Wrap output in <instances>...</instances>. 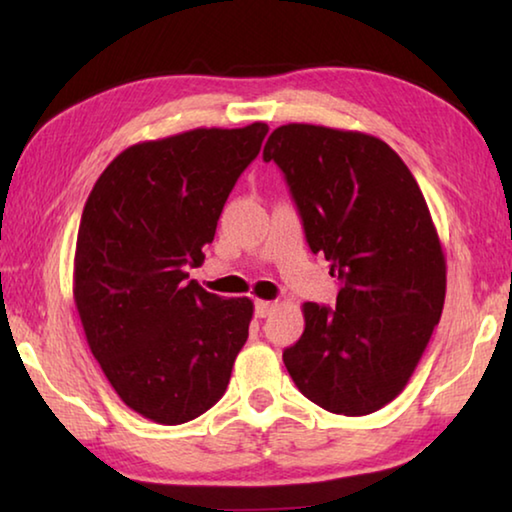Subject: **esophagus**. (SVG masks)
<instances>
[{"instance_id":"obj_1","label":"esophagus","mask_w":512,"mask_h":512,"mask_svg":"<svg viewBox=\"0 0 512 512\" xmlns=\"http://www.w3.org/2000/svg\"><path fill=\"white\" fill-rule=\"evenodd\" d=\"M273 309H275V305H273V302H268V300H257V302H255V316H257V318L271 316Z\"/></svg>"}]
</instances>
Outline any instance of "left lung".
Masks as SVG:
<instances>
[{"instance_id": "left-lung-1", "label": "left lung", "mask_w": 512, "mask_h": 512, "mask_svg": "<svg viewBox=\"0 0 512 512\" xmlns=\"http://www.w3.org/2000/svg\"><path fill=\"white\" fill-rule=\"evenodd\" d=\"M287 180L311 253L339 277L336 307L305 302L282 359L298 391L339 415L379 411L404 391L445 305V255L413 173L357 131L287 124L264 146Z\"/></svg>"}]
</instances>
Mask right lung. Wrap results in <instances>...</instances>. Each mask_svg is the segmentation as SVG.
<instances>
[{
    "label": "right lung",
    "instance_id": "add662e5",
    "mask_svg": "<svg viewBox=\"0 0 512 512\" xmlns=\"http://www.w3.org/2000/svg\"><path fill=\"white\" fill-rule=\"evenodd\" d=\"M268 126L196 128L128 146L83 207L74 302L94 359L135 413L183 424L221 400L253 302L189 280Z\"/></svg>",
    "mask_w": 512,
    "mask_h": 512
}]
</instances>
